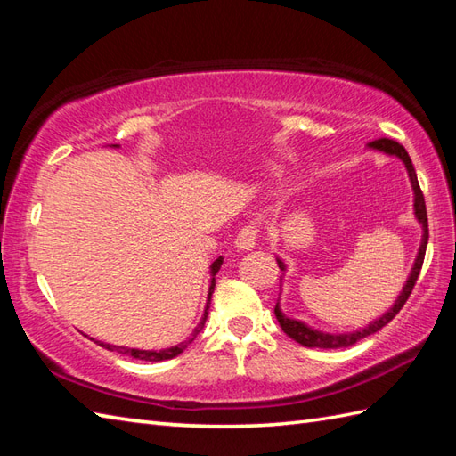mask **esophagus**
Returning a JSON list of instances; mask_svg holds the SVG:
<instances>
[{
  "instance_id": "esophagus-1",
  "label": "esophagus",
  "mask_w": 456,
  "mask_h": 456,
  "mask_svg": "<svg viewBox=\"0 0 456 456\" xmlns=\"http://www.w3.org/2000/svg\"><path fill=\"white\" fill-rule=\"evenodd\" d=\"M256 239H258V229H256V225H253V223H248V225H245L237 233L235 247L239 250H250V248H255Z\"/></svg>"
}]
</instances>
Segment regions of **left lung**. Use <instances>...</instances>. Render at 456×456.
<instances>
[{
	"mask_svg": "<svg viewBox=\"0 0 456 456\" xmlns=\"http://www.w3.org/2000/svg\"><path fill=\"white\" fill-rule=\"evenodd\" d=\"M368 147L374 149V151H380L390 154V157H398L403 164L405 168H408V176L411 182V188H413V211H415V217L421 223L423 227V237H421V247H419V253L418 258H415L413 268L410 273L408 282H405L402 294L395 299V304L386 312L382 317H378L376 322H372L368 327L364 329H358V331H351V333H323V331H317V329L305 325L304 322H297V319H289L288 315L282 314V309H280V304H276L274 307V315L278 319L280 327H282V331L289 337L294 338L296 343L309 346V348H343V346H351L356 341H361V338L372 335L376 331H380L384 325H388L392 319L400 314V309L403 307V304L408 302V297L411 294V289L418 282L419 273H421V266H423V258H425V248H428V240H429V229H428V209H425V200H423V191L419 188V182H418V174H415V168L411 164V159L408 151H405L400 142H395L392 139H378L368 142ZM278 266L280 270H286V265L282 260L278 258Z\"/></svg>",
	"mask_w": 456,
	"mask_h": 456,
	"instance_id": "1",
	"label": "left lung"
}]
</instances>
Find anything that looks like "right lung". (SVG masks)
Here are the masks:
<instances>
[{
	"instance_id": "obj_1",
	"label": "right lung",
	"mask_w": 456,
	"mask_h": 456,
	"mask_svg": "<svg viewBox=\"0 0 456 456\" xmlns=\"http://www.w3.org/2000/svg\"><path fill=\"white\" fill-rule=\"evenodd\" d=\"M113 147H118V144H113ZM223 265V258L219 256L216 263L209 266V273H211V284H209V294H208V304H206V312H203L201 322L198 323V327L193 329L191 335L186 338V341L178 343L176 346H170V348H162V351H141V348H129V346H118V345H110V343H102V341H95L100 346L108 348V351H118L119 354H127L137 358V361H149V362H160V361H168V358L178 356L180 353H183L188 348V345L193 341L200 335V331L206 325V319H208V309H209V302H211V294H213V288H216V274L219 273V268Z\"/></svg>"
}]
</instances>
